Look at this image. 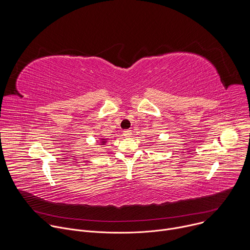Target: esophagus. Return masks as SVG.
Segmentation results:
<instances>
[{
  "mask_svg": "<svg viewBox=\"0 0 250 250\" xmlns=\"http://www.w3.org/2000/svg\"><path fill=\"white\" fill-rule=\"evenodd\" d=\"M124 135H125V136H126V137L130 136V135H131V130H129V129H125V130H124Z\"/></svg>",
  "mask_w": 250,
  "mask_h": 250,
  "instance_id": "34e87169",
  "label": "esophagus"
}]
</instances>
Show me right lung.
I'll return each mask as SVG.
<instances>
[{"label": "right lung", "mask_w": 250, "mask_h": 250, "mask_svg": "<svg viewBox=\"0 0 250 250\" xmlns=\"http://www.w3.org/2000/svg\"><path fill=\"white\" fill-rule=\"evenodd\" d=\"M102 145H104L105 144V139H102V142H101Z\"/></svg>", "instance_id": "add662e5"}]
</instances>
